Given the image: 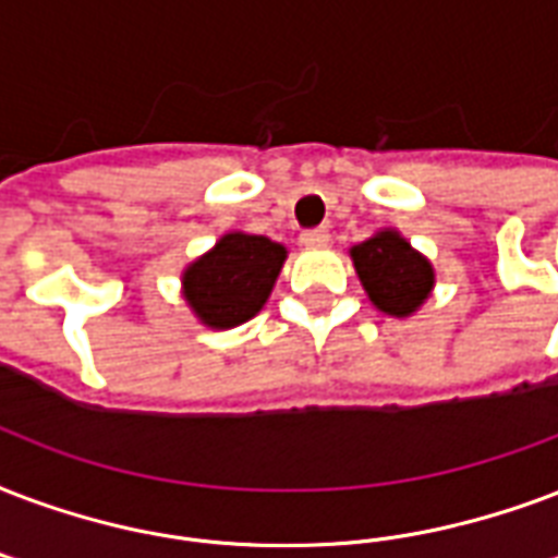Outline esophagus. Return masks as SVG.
<instances>
[{
	"label": "esophagus",
	"instance_id": "esophagus-1",
	"mask_svg": "<svg viewBox=\"0 0 558 558\" xmlns=\"http://www.w3.org/2000/svg\"><path fill=\"white\" fill-rule=\"evenodd\" d=\"M301 242L307 245V248H325L327 242H330V233L325 228H310V231L301 233Z\"/></svg>",
	"mask_w": 558,
	"mask_h": 558
}]
</instances>
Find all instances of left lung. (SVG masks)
I'll return each mask as SVG.
<instances>
[{
	"label": "left lung",
	"mask_w": 558,
	"mask_h": 558,
	"mask_svg": "<svg viewBox=\"0 0 558 558\" xmlns=\"http://www.w3.org/2000/svg\"><path fill=\"white\" fill-rule=\"evenodd\" d=\"M356 278L386 316L407 318L430 298L436 271L398 231H377L351 248Z\"/></svg>",
	"instance_id": "1"
}]
</instances>
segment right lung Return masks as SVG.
Segmentation results:
<instances>
[{
    "label": "right lung",
    "mask_w": 558,
    "mask_h": 558,
    "mask_svg": "<svg viewBox=\"0 0 558 558\" xmlns=\"http://www.w3.org/2000/svg\"><path fill=\"white\" fill-rule=\"evenodd\" d=\"M287 260L280 242L257 233H225L184 269V301L204 327L228 330L248 322L269 301Z\"/></svg>",
    "instance_id": "right-lung-1"
}]
</instances>
